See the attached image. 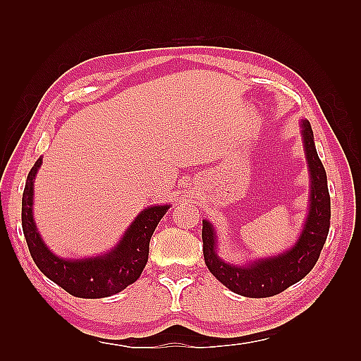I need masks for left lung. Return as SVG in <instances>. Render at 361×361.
<instances>
[{"label": "left lung", "instance_id": "left-lung-1", "mask_svg": "<svg viewBox=\"0 0 361 361\" xmlns=\"http://www.w3.org/2000/svg\"><path fill=\"white\" fill-rule=\"evenodd\" d=\"M301 136L310 175V197L307 217L293 247L276 256L255 259L245 265L229 264L217 255L219 235L216 228L209 220H203L204 264L225 287L237 295L268 298L281 293L310 273L324 247L331 226L327 175L317 153L312 127L305 119L301 121Z\"/></svg>", "mask_w": 361, "mask_h": 361}]
</instances>
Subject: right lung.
Masks as SVG:
<instances>
[{
	"mask_svg": "<svg viewBox=\"0 0 361 361\" xmlns=\"http://www.w3.org/2000/svg\"><path fill=\"white\" fill-rule=\"evenodd\" d=\"M42 161L43 158H38L30 169L21 202L23 233L38 270L73 296L96 299L119 293L141 276L149 259L152 234L171 204H152L142 209L121 240L102 255L60 257L44 243L34 220V181Z\"/></svg>",
	"mask_w": 361,
	"mask_h": 361,
	"instance_id": "1",
	"label": "right lung"
}]
</instances>
